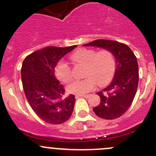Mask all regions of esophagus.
Segmentation results:
<instances>
[{"label": "esophagus", "mask_w": 156, "mask_h": 156, "mask_svg": "<svg viewBox=\"0 0 156 156\" xmlns=\"http://www.w3.org/2000/svg\"><path fill=\"white\" fill-rule=\"evenodd\" d=\"M75 97H84V98L87 99V98H89L90 95H89V94H78V95H76Z\"/></svg>", "instance_id": "1"}]
</instances>
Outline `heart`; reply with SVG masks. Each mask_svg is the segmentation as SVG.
Wrapping results in <instances>:
<instances>
[{"instance_id": "1", "label": "heart", "mask_w": 156, "mask_h": 156, "mask_svg": "<svg viewBox=\"0 0 156 156\" xmlns=\"http://www.w3.org/2000/svg\"><path fill=\"white\" fill-rule=\"evenodd\" d=\"M75 63L86 67L85 76L81 80H75L67 86L69 93L84 94L94 89L97 81L100 86H105L111 81L115 71V58L108 50L97 52L89 49H80L71 56ZM56 75L60 81L67 82L72 78L71 67L67 62L61 61L56 67Z\"/></svg>"}]
</instances>
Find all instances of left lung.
<instances>
[{
    "label": "left lung",
    "mask_w": 156,
    "mask_h": 156,
    "mask_svg": "<svg viewBox=\"0 0 156 156\" xmlns=\"http://www.w3.org/2000/svg\"><path fill=\"white\" fill-rule=\"evenodd\" d=\"M84 47H96L108 50L115 58V72L110 84L97 93L100 105L93 110L98 117L115 119L126 112L131 105L137 90L139 72L136 57L125 44L109 40H96Z\"/></svg>",
    "instance_id": "left-lung-1"
}]
</instances>
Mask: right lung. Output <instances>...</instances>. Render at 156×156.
<instances>
[{
    "label": "right lung",
    "mask_w": 156,
    "mask_h": 156,
    "mask_svg": "<svg viewBox=\"0 0 156 156\" xmlns=\"http://www.w3.org/2000/svg\"><path fill=\"white\" fill-rule=\"evenodd\" d=\"M76 47H48L31 53L23 62L21 77L26 99L35 114L47 123L62 124L72 114L75 96L63 98L65 90L54 71L59 59Z\"/></svg>",
    "instance_id": "1"
}]
</instances>
